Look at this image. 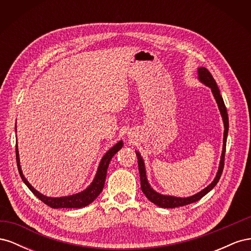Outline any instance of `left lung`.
Wrapping results in <instances>:
<instances>
[{"label":"left lung","instance_id":"8db88e82","mask_svg":"<svg viewBox=\"0 0 251 251\" xmlns=\"http://www.w3.org/2000/svg\"><path fill=\"white\" fill-rule=\"evenodd\" d=\"M198 79L203 83V85L210 88L212 95H214V97H215L219 111H220V113H221V116L223 119V124H224L223 149H222L221 159H220L219 169H218V172H217V175H216L214 181H212L208 186L202 189L201 192L197 193L191 197H186V198H180V197L162 195V194H159L158 192H156L155 189L150 185L149 181H148V177H147V171H146V165H144V161H143V159H142L139 151H136V155H137V158H138V168H139V174H140V182H141L142 192L144 195L147 196V198L151 202H153L159 207L175 208V207L184 206V205L197 202L198 200H200L202 197L208 194L211 189L217 185V183L220 180V177H221V175H222V172H223L224 157H225V150H226V140H227V135H228V126H229L228 115H227V110L225 107V103H224V100L221 96V93H220V90L217 86V82L206 68H204V67L198 68Z\"/></svg>","mask_w":251,"mask_h":251}]
</instances>
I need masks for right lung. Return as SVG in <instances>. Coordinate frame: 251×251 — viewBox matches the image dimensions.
<instances>
[{"mask_svg": "<svg viewBox=\"0 0 251 251\" xmlns=\"http://www.w3.org/2000/svg\"><path fill=\"white\" fill-rule=\"evenodd\" d=\"M16 132H17V126H16ZM123 147H124L123 140L118 141L115 146H113L101 158L100 165H98V168H97L95 177H94L93 181L91 182V184L86 189H83L82 192L74 194V195H70V196L55 197L54 198V197H47V196L41 194L40 192H37L36 189L29 183L24 175H23L21 164H20L19 149H18V144H17L16 153H17L18 169H19V173H20V176H21L22 180L24 181V183L28 186L30 191H31L41 201H43L45 204H47L48 206H50L52 208H81V207H85V206H87V205L92 203L97 198V197L100 196V194L101 193L102 188L104 186V181H105V177H107V171H108V166L110 164L111 159Z\"/></svg>", "mask_w": 251, "mask_h": 251, "instance_id": "add662e5", "label": "right lung"}]
</instances>
